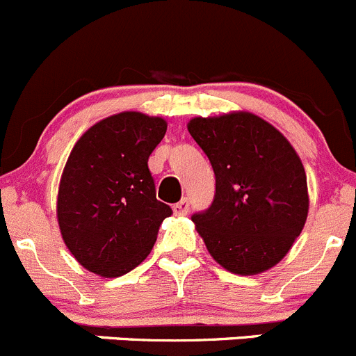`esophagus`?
<instances>
[{
  "label": "esophagus",
  "instance_id": "34e87169",
  "mask_svg": "<svg viewBox=\"0 0 356 356\" xmlns=\"http://www.w3.org/2000/svg\"><path fill=\"white\" fill-rule=\"evenodd\" d=\"M188 207H190V202H188V199H186V197H183V199L179 200V202L175 204V206H173V209H175V213L179 214V216H183V214H186V213H188Z\"/></svg>",
  "mask_w": 356,
  "mask_h": 356
}]
</instances>
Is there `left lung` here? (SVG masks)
<instances>
[{
    "label": "left lung",
    "instance_id": "8db88e82",
    "mask_svg": "<svg viewBox=\"0 0 356 356\" xmlns=\"http://www.w3.org/2000/svg\"><path fill=\"white\" fill-rule=\"evenodd\" d=\"M188 131L216 178L211 206L192 214L209 254L238 275L275 266L308 216L306 175L296 150L249 112L195 118Z\"/></svg>",
    "mask_w": 356,
    "mask_h": 356
}]
</instances>
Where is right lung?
<instances>
[{
	"label": "right lung",
	"mask_w": 356,
	"mask_h": 356,
	"mask_svg": "<svg viewBox=\"0 0 356 356\" xmlns=\"http://www.w3.org/2000/svg\"><path fill=\"white\" fill-rule=\"evenodd\" d=\"M166 121L121 112L91 126L74 145L58 188L62 238L102 277H121L149 256L171 207L156 197L149 157Z\"/></svg>",
	"instance_id": "obj_1"
}]
</instances>
